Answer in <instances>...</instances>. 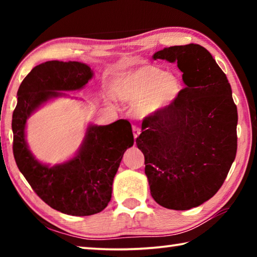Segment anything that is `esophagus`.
<instances>
[{
    "mask_svg": "<svg viewBox=\"0 0 257 257\" xmlns=\"http://www.w3.org/2000/svg\"><path fill=\"white\" fill-rule=\"evenodd\" d=\"M133 133H134V138L136 139L139 136V134H141V128L137 127V125H134V127H133Z\"/></svg>",
    "mask_w": 257,
    "mask_h": 257,
    "instance_id": "esophagus-1",
    "label": "esophagus"
}]
</instances>
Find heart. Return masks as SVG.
<instances>
[{
  "label": "heart",
  "mask_w": 257,
  "mask_h": 257,
  "mask_svg": "<svg viewBox=\"0 0 257 257\" xmlns=\"http://www.w3.org/2000/svg\"><path fill=\"white\" fill-rule=\"evenodd\" d=\"M180 92L176 77L154 66H144L128 75L116 87V96L141 103L145 114L159 112L171 104Z\"/></svg>",
  "instance_id": "b5f03b06"
}]
</instances>
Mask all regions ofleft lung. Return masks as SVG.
<instances>
[{
  "instance_id": "obj_1",
  "label": "left lung",
  "mask_w": 257,
  "mask_h": 257,
  "mask_svg": "<svg viewBox=\"0 0 257 257\" xmlns=\"http://www.w3.org/2000/svg\"><path fill=\"white\" fill-rule=\"evenodd\" d=\"M153 58L177 62L186 87L143 120L136 144L154 201L190 210L214 196L228 176L237 153V106L227 76L203 46H170Z\"/></svg>"
}]
</instances>
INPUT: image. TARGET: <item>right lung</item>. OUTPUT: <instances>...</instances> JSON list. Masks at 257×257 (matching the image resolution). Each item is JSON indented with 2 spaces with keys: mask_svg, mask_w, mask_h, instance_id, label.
<instances>
[{
  "mask_svg": "<svg viewBox=\"0 0 257 257\" xmlns=\"http://www.w3.org/2000/svg\"><path fill=\"white\" fill-rule=\"evenodd\" d=\"M92 76L88 66L76 61L42 63L21 82L12 115V149L20 172L47 205L76 216L96 214L111 201L113 178L125 150L134 144L132 124L121 119L90 127L76 158L53 168L34 159L25 141V125L35 108L59 96L58 90L80 89Z\"/></svg>",
  "mask_w": 257,
  "mask_h": 257,
  "instance_id": "1",
  "label": "right lung"
}]
</instances>
